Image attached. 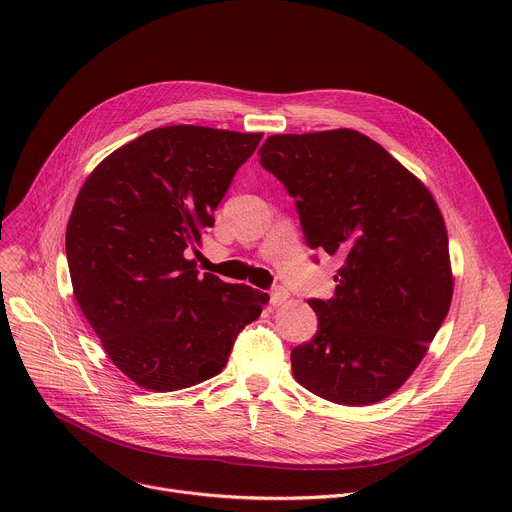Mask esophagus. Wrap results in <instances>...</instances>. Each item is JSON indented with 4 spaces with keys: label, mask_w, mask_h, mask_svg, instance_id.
Returning <instances> with one entry per match:
<instances>
[{
    "label": "esophagus",
    "mask_w": 512,
    "mask_h": 512,
    "mask_svg": "<svg viewBox=\"0 0 512 512\" xmlns=\"http://www.w3.org/2000/svg\"><path fill=\"white\" fill-rule=\"evenodd\" d=\"M287 299H289L287 289H283V287H275V289L271 291V305H273V307L283 305Z\"/></svg>",
    "instance_id": "1"
}]
</instances>
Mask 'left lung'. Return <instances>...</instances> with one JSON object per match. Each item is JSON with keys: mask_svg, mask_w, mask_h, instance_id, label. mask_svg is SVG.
Wrapping results in <instances>:
<instances>
[{"mask_svg": "<svg viewBox=\"0 0 512 512\" xmlns=\"http://www.w3.org/2000/svg\"><path fill=\"white\" fill-rule=\"evenodd\" d=\"M259 155L295 197L307 245L343 261L335 295L309 301L319 331L291 351L295 379L337 405L387 399L419 367L451 307L437 201L355 129L271 135Z\"/></svg>", "mask_w": 512, "mask_h": 512, "instance_id": "8db88e82", "label": "left lung"}]
</instances>
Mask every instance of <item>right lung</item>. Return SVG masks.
I'll return each instance as SVG.
<instances>
[{
  "label": "right lung",
  "instance_id": "add662e5",
  "mask_svg": "<svg viewBox=\"0 0 512 512\" xmlns=\"http://www.w3.org/2000/svg\"><path fill=\"white\" fill-rule=\"evenodd\" d=\"M261 137L157 127L107 155L79 189L65 231L73 295L111 363L143 389L167 393L219 375L269 301L199 275L189 259Z\"/></svg>",
  "mask_w": 512,
  "mask_h": 512
}]
</instances>
